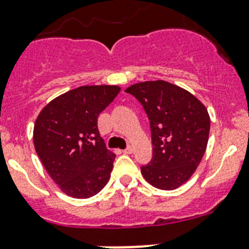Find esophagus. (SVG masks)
Segmentation results:
<instances>
[{
    "mask_svg": "<svg viewBox=\"0 0 249 249\" xmlns=\"http://www.w3.org/2000/svg\"><path fill=\"white\" fill-rule=\"evenodd\" d=\"M123 152H124V153H125V154H131V153H132V152H134V147L129 146V147H127V148H125V149H124V151H123Z\"/></svg>",
    "mask_w": 249,
    "mask_h": 249,
    "instance_id": "esophagus-1",
    "label": "esophagus"
}]
</instances>
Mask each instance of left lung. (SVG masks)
<instances>
[{
	"instance_id": "8db88e82",
	"label": "left lung",
	"mask_w": 249,
	"mask_h": 249,
	"mask_svg": "<svg viewBox=\"0 0 249 249\" xmlns=\"http://www.w3.org/2000/svg\"><path fill=\"white\" fill-rule=\"evenodd\" d=\"M148 115L153 157L141 168L144 180L160 190L189 181L208 143L211 118L203 103L185 89L164 80L144 81L125 90Z\"/></svg>"
}]
</instances>
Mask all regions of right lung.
I'll return each mask as SVG.
<instances>
[{
    "instance_id": "add662e5",
    "label": "right lung",
    "mask_w": 249,
    "mask_h": 249,
    "mask_svg": "<svg viewBox=\"0 0 249 249\" xmlns=\"http://www.w3.org/2000/svg\"><path fill=\"white\" fill-rule=\"evenodd\" d=\"M119 86H80L43 107L34 125V146L48 175L73 198H89L107 185L115 154L97 127L100 113Z\"/></svg>"
}]
</instances>
